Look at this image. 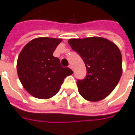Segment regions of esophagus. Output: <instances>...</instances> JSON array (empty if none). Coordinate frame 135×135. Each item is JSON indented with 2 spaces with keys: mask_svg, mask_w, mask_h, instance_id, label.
<instances>
[{
  "mask_svg": "<svg viewBox=\"0 0 135 135\" xmlns=\"http://www.w3.org/2000/svg\"><path fill=\"white\" fill-rule=\"evenodd\" d=\"M69 67L70 68V69H72V65H69Z\"/></svg>",
  "mask_w": 135,
  "mask_h": 135,
  "instance_id": "34e87169",
  "label": "esophagus"
}]
</instances>
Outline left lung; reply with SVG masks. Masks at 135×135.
<instances>
[{"mask_svg": "<svg viewBox=\"0 0 135 135\" xmlns=\"http://www.w3.org/2000/svg\"><path fill=\"white\" fill-rule=\"evenodd\" d=\"M85 63L86 76L78 80V92L85 99L99 102L114 90L123 73L122 55L116 45L94 36L68 41Z\"/></svg>", "mask_w": 135, "mask_h": 135, "instance_id": "8db88e82", "label": "left lung"}]
</instances>
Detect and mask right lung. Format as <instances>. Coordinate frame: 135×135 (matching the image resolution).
<instances>
[{"label":"right lung","mask_w":135,"mask_h":135,"mask_svg":"<svg viewBox=\"0 0 135 135\" xmlns=\"http://www.w3.org/2000/svg\"><path fill=\"white\" fill-rule=\"evenodd\" d=\"M61 39L40 37L29 42L17 60V72L24 88L30 95L46 99L56 95L64 78L72 75L69 68L60 65L53 56Z\"/></svg>","instance_id":"add662e5"}]
</instances>
